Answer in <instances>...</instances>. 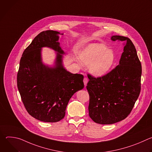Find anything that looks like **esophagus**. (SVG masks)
Instances as JSON below:
<instances>
[{"instance_id": "34e87169", "label": "esophagus", "mask_w": 152, "mask_h": 152, "mask_svg": "<svg viewBox=\"0 0 152 152\" xmlns=\"http://www.w3.org/2000/svg\"><path fill=\"white\" fill-rule=\"evenodd\" d=\"M88 82V79L86 78V77H84V79H83V83H84V85H85V86H86V85H87Z\"/></svg>"}]
</instances>
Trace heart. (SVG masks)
<instances>
[{
	"label": "heart",
	"mask_w": 152,
	"mask_h": 152,
	"mask_svg": "<svg viewBox=\"0 0 152 152\" xmlns=\"http://www.w3.org/2000/svg\"><path fill=\"white\" fill-rule=\"evenodd\" d=\"M81 63L89 66L90 73L96 77L105 75L109 72L115 60L114 52L103 44L91 43L86 46L79 55Z\"/></svg>",
	"instance_id": "b5f03b06"
}]
</instances>
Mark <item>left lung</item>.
Returning a JSON list of instances; mask_svg holds the SVG:
<instances>
[{
    "label": "left lung",
    "instance_id": "8db88e82",
    "mask_svg": "<svg viewBox=\"0 0 152 152\" xmlns=\"http://www.w3.org/2000/svg\"><path fill=\"white\" fill-rule=\"evenodd\" d=\"M111 40L124 41L119 64L100 77L88 75L89 115L95 122L111 124L125 119L131 113L141 91L142 68L136 49L129 38L113 35Z\"/></svg>",
    "mask_w": 152,
    "mask_h": 152
}]
</instances>
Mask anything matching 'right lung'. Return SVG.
Listing matches in <instances>:
<instances>
[{
	"label": "right lung",
	"instance_id": "add662e5",
	"mask_svg": "<svg viewBox=\"0 0 152 152\" xmlns=\"http://www.w3.org/2000/svg\"><path fill=\"white\" fill-rule=\"evenodd\" d=\"M60 32L48 30L39 33L24 50L17 73V87L28 113L41 121L55 123L66 114L72 96L84 87L83 76L72 74L63 66V55L58 42ZM42 47L57 52L55 65L42 61Z\"/></svg>",
	"mask_w": 152,
	"mask_h": 152
}]
</instances>
